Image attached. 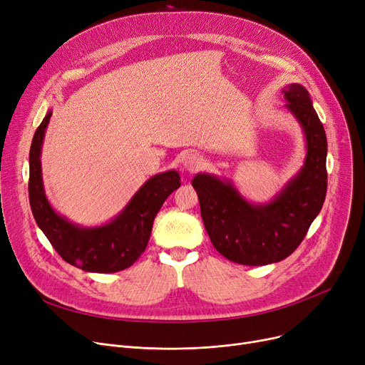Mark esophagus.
I'll use <instances>...</instances> for the list:
<instances>
[{
  "label": "esophagus",
  "instance_id": "1",
  "mask_svg": "<svg viewBox=\"0 0 365 365\" xmlns=\"http://www.w3.org/2000/svg\"><path fill=\"white\" fill-rule=\"evenodd\" d=\"M182 165L186 171H190L194 173L197 171L198 168H201L202 165V157L200 155V153H187V155L183 158L182 161Z\"/></svg>",
  "mask_w": 365,
  "mask_h": 365
}]
</instances>
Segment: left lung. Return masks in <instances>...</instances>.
<instances>
[{"instance_id": "1", "label": "left lung", "mask_w": 365, "mask_h": 365, "mask_svg": "<svg viewBox=\"0 0 365 365\" xmlns=\"http://www.w3.org/2000/svg\"><path fill=\"white\" fill-rule=\"evenodd\" d=\"M289 109L306 138V158L297 175L267 204L245 201L231 180L200 173L192 180L205 231L227 260L262 266L289 257L308 234L327 192V138L309 93L300 84L284 90Z\"/></svg>"}]
</instances>
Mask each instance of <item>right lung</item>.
<instances>
[{"label": "right lung", "mask_w": 365, "mask_h": 365, "mask_svg": "<svg viewBox=\"0 0 365 365\" xmlns=\"http://www.w3.org/2000/svg\"><path fill=\"white\" fill-rule=\"evenodd\" d=\"M50 117L51 110L36 128L29 150V204L36 225L61 257L83 271L112 274L130 267L145 252L163 202L180 186L179 173L170 170L146 180L109 223L96 227L75 225L54 212L44 192L40 157Z\"/></svg>", "instance_id": "right-lung-1"}]
</instances>
